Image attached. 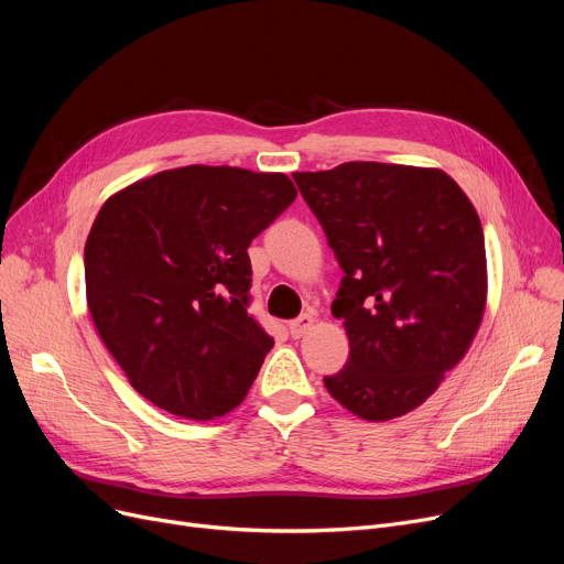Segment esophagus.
Listing matches in <instances>:
<instances>
[{
    "label": "esophagus",
    "instance_id": "obj_1",
    "mask_svg": "<svg viewBox=\"0 0 564 564\" xmlns=\"http://www.w3.org/2000/svg\"><path fill=\"white\" fill-rule=\"evenodd\" d=\"M313 324H315V317L313 315H308V313H304V315H300L297 319H292L290 322V336L292 338H302L304 334H308L311 329H313Z\"/></svg>",
    "mask_w": 564,
    "mask_h": 564
}]
</instances>
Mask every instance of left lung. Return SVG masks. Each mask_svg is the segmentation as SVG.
Here are the masks:
<instances>
[{
  "mask_svg": "<svg viewBox=\"0 0 564 564\" xmlns=\"http://www.w3.org/2000/svg\"><path fill=\"white\" fill-rule=\"evenodd\" d=\"M345 272L332 313L347 366L324 387L370 423L421 406L476 338L487 253L476 207L430 166L345 162L292 173Z\"/></svg>",
  "mask_w": 564,
  "mask_h": 564,
  "instance_id": "1",
  "label": "left lung"
}]
</instances>
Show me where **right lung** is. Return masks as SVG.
<instances>
[{
    "label": "right lung",
    "instance_id": "1",
    "mask_svg": "<svg viewBox=\"0 0 564 564\" xmlns=\"http://www.w3.org/2000/svg\"><path fill=\"white\" fill-rule=\"evenodd\" d=\"M294 196L285 173L192 164L105 200L84 247L86 304L148 402L189 421L242 404L274 345L247 313V249Z\"/></svg>",
    "mask_w": 564,
    "mask_h": 564
}]
</instances>
